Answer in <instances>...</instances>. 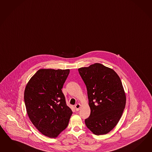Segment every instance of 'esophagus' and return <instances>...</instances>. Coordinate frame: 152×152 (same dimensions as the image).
Instances as JSON below:
<instances>
[{
	"label": "esophagus",
	"mask_w": 152,
	"mask_h": 152,
	"mask_svg": "<svg viewBox=\"0 0 152 152\" xmlns=\"http://www.w3.org/2000/svg\"><path fill=\"white\" fill-rule=\"evenodd\" d=\"M80 107H81V104H80V103H77V104H76L75 106V109H76V111H79V110H80Z\"/></svg>",
	"instance_id": "34e87169"
}]
</instances>
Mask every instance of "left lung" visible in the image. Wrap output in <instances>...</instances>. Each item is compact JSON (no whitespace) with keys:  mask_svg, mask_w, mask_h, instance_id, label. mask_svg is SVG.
I'll return each mask as SVG.
<instances>
[{"mask_svg":"<svg viewBox=\"0 0 152 152\" xmlns=\"http://www.w3.org/2000/svg\"><path fill=\"white\" fill-rule=\"evenodd\" d=\"M86 86L90 115L87 127L96 135H103L118 123L126 103L121 80L114 70L96 63L78 69Z\"/></svg>","mask_w":152,"mask_h":152,"instance_id":"8db88e82","label":"left lung"}]
</instances>
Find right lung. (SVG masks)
Segmentation results:
<instances>
[{
    "label": "right lung",
    "mask_w": 152,
    "mask_h": 152,
    "mask_svg": "<svg viewBox=\"0 0 152 152\" xmlns=\"http://www.w3.org/2000/svg\"><path fill=\"white\" fill-rule=\"evenodd\" d=\"M69 73V69H40L25 89L29 119L39 131L49 138L57 137L67 127L72 114L61 90Z\"/></svg>",
    "instance_id": "add662e5"
}]
</instances>
